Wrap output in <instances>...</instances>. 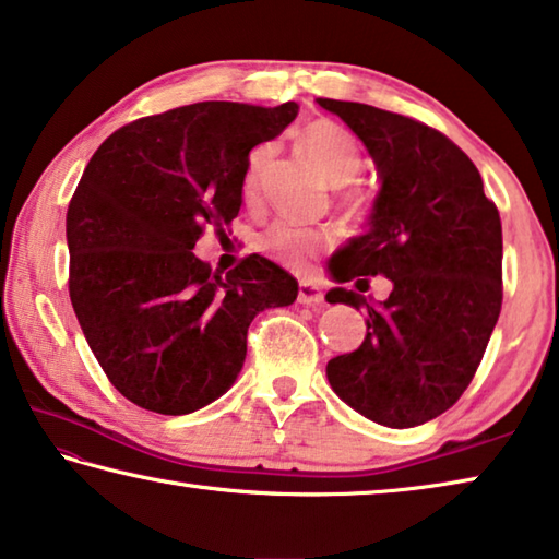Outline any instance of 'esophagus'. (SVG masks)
<instances>
[{"label":"esophagus","mask_w":559,"mask_h":559,"mask_svg":"<svg viewBox=\"0 0 559 559\" xmlns=\"http://www.w3.org/2000/svg\"><path fill=\"white\" fill-rule=\"evenodd\" d=\"M298 302H302V306H320V302H323V290H320L316 283L300 281Z\"/></svg>","instance_id":"1"}]
</instances>
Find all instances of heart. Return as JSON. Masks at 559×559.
<instances>
[{
  "label": "heart",
  "instance_id": "heart-1",
  "mask_svg": "<svg viewBox=\"0 0 559 559\" xmlns=\"http://www.w3.org/2000/svg\"><path fill=\"white\" fill-rule=\"evenodd\" d=\"M298 145L302 147V153L313 159L316 167L320 169V175L325 177V182L333 187H343L347 182H353L355 175L359 173V167H362V153H359L355 135L343 126H337V122H330V120L310 122L308 128L300 130ZM271 157H273L271 145H259L249 155V165H246L243 182H241V192L246 200H253V197L259 194L261 179H263V173H266ZM347 210L353 214L362 212L365 210L362 197L349 194ZM330 239L325 234H320L316 229H306V226H298V224H288V222L273 224L266 231V236L261 239L263 249L271 251L273 257L290 269L306 266L308 259L320 249H325Z\"/></svg>",
  "mask_w": 559,
  "mask_h": 559
}]
</instances>
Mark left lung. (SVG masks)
Returning a JSON list of instances; mask_svg holds the SVG:
<instances>
[{"label":"left lung","mask_w":559,"mask_h":559,"mask_svg":"<svg viewBox=\"0 0 559 559\" xmlns=\"http://www.w3.org/2000/svg\"><path fill=\"white\" fill-rule=\"evenodd\" d=\"M362 140L380 175L365 234L337 249L333 278L384 276L386 300L328 290L367 313L355 353L328 362L333 392L390 429H409L456 404L498 323L503 231L476 165L439 130L365 103L318 98Z\"/></svg>","instance_id":"1"}]
</instances>
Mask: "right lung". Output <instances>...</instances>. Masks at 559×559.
Returning a JSON list of instances; mask_svg holds the SVG:
<instances>
[{"label":"right lung","mask_w":559,"mask_h":559,"mask_svg":"<svg viewBox=\"0 0 559 559\" xmlns=\"http://www.w3.org/2000/svg\"><path fill=\"white\" fill-rule=\"evenodd\" d=\"M296 116V103H192L130 122L91 157L66 214L69 293L132 404L182 416L219 400L243 367L251 320L296 300L298 281L259 253L226 276L192 253L204 224L239 214L251 150Z\"/></svg>","instance_id":"add662e5"}]
</instances>
